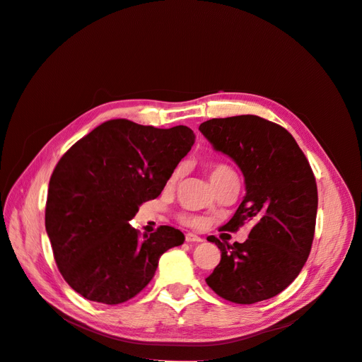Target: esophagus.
Masks as SVG:
<instances>
[{
	"mask_svg": "<svg viewBox=\"0 0 362 362\" xmlns=\"http://www.w3.org/2000/svg\"><path fill=\"white\" fill-rule=\"evenodd\" d=\"M185 242H187V243H199V242H202V237L196 235L193 233H187V234H185Z\"/></svg>",
	"mask_w": 362,
	"mask_h": 362,
	"instance_id": "esophagus-1",
	"label": "esophagus"
}]
</instances>
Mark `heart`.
Wrapping results in <instances>:
<instances>
[{
    "instance_id": "obj_1",
    "label": "heart",
    "mask_w": 362,
    "mask_h": 362,
    "mask_svg": "<svg viewBox=\"0 0 362 362\" xmlns=\"http://www.w3.org/2000/svg\"><path fill=\"white\" fill-rule=\"evenodd\" d=\"M180 175H181V168H175L172 170V173H170L169 180H168V184L173 185L175 182L178 181ZM210 178H211V182L214 185V189L218 187V185H221V184L228 182V181L238 182L237 173L234 172V169H231L229 166H226V164H222V163L211 164V166H210ZM180 221H181V223L189 225V226L199 225V218L194 217V216H190V214H181L180 216Z\"/></svg>"
}]
</instances>
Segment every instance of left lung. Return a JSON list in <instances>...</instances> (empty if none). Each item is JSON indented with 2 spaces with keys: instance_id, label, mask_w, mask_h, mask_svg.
<instances>
[{
  "instance_id": "left-lung-1",
  "label": "left lung",
  "mask_w": 362,
  "mask_h": 362,
  "mask_svg": "<svg viewBox=\"0 0 362 362\" xmlns=\"http://www.w3.org/2000/svg\"><path fill=\"white\" fill-rule=\"evenodd\" d=\"M199 131L245 177V198L222 229L252 225L243 243L206 238L222 255L205 281L234 303L270 299L298 278L310 255L319 202L310 163L286 128L259 116L210 119Z\"/></svg>"
}]
</instances>
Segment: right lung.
Instances as JSON below:
<instances>
[{
    "instance_id": "1",
    "label": "right lung",
    "mask_w": 362,
    "mask_h": 362,
    "mask_svg": "<svg viewBox=\"0 0 362 362\" xmlns=\"http://www.w3.org/2000/svg\"><path fill=\"white\" fill-rule=\"evenodd\" d=\"M193 144L189 127L112 119L60 158L49 180L45 228L62 276L83 298L129 300L154 278L164 252L184 243L180 229L164 225L141 237L128 221L161 193Z\"/></svg>"
}]
</instances>
